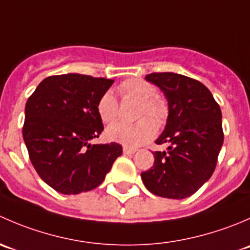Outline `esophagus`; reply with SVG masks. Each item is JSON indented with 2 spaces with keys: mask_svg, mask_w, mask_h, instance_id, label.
<instances>
[{
  "mask_svg": "<svg viewBox=\"0 0 250 250\" xmlns=\"http://www.w3.org/2000/svg\"><path fill=\"white\" fill-rule=\"evenodd\" d=\"M135 151H137V148L123 146V153H125V155H133V153H135Z\"/></svg>",
  "mask_w": 250,
  "mask_h": 250,
  "instance_id": "1",
  "label": "esophagus"
}]
</instances>
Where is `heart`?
<instances>
[{
	"label": "heart",
	"instance_id": "1",
	"mask_svg": "<svg viewBox=\"0 0 250 250\" xmlns=\"http://www.w3.org/2000/svg\"><path fill=\"white\" fill-rule=\"evenodd\" d=\"M118 93L122 98H132L139 102L137 117L141 120L134 123L116 122L106 129V138L125 146L135 147L155 137L156 128L150 119L156 125H162L168 116V104L162 97L157 95V87L147 81L140 78L125 80L118 85ZM97 112L104 123H110L118 117V103L115 95L107 90L103 93L97 103Z\"/></svg>",
	"mask_w": 250,
	"mask_h": 250
}]
</instances>
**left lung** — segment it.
Wrapping results in <instances>:
<instances>
[{
	"mask_svg": "<svg viewBox=\"0 0 250 250\" xmlns=\"http://www.w3.org/2000/svg\"><path fill=\"white\" fill-rule=\"evenodd\" d=\"M157 85L168 102L165 130L156 144L153 167L141 173L144 185L153 195L183 200L193 195L215 169L224 143L221 110L210 90L174 72H155L145 77Z\"/></svg>",
	"mask_w": 250,
	"mask_h": 250,
	"instance_id": "8db88e82",
	"label": "left lung"
}]
</instances>
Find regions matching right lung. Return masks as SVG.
Here are the masks:
<instances>
[{
    "mask_svg": "<svg viewBox=\"0 0 250 250\" xmlns=\"http://www.w3.org/2000/svg\"><path fill=\"white\" fill-rule=\"evenodd\" d=\"M112 80L80 74L44 78L25 105L22 138L42 180L64 195L98 188L122 155L117 143H89L104 130L97 103Z\"/></svg>",
    "mask_w": 250,
    "mask_h": 250,
    "instance_id": "right-lung-1",
    "label": "right lung"
}]
</instances>
